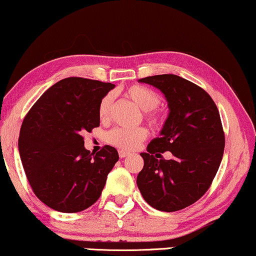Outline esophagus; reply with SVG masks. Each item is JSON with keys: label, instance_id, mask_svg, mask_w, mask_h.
Returning <instances> with one entry per match:
<instances>
[{"label": "esophagus", "instance_id": "obj_1", "mask_svg": "<svg viewBox=\"0 0 256 256\" xmlns=\"http://www.w3.org/2000/svg\"><path fill=\"white\" fill-rule=\"evenodd\" d=\"M128 156H130V152H124V150H119V158H128Z\"/></svg>", "mask_w": 256, "mask_h": 256}]
</instances>
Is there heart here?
Listing matches in <instances>:
<instances>
[{"mask_svg": "<svg viewBox=\"0 0 256 256\" xmlns=\"http://www.w3.org/2000/svg\"><path fill=\"white\" fill-rule=\"evenodd\" d=\"M124 95L134 104L143 110L144 119L152 126H161L163 124V113L160 110L158 104L161 101L160 95L146 86L134 84L125 89ZM113 95L106 94L98 104V118L101 122H107L110 116ZM148 137V131L144 128H116L110 130L106 136V140L110 146L122 150H134Z\"/></svg>", "mask_w": 256, "mask_h": 256, "instance_id": "1", "label": "heart"}]
</instances>
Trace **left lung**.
I'll return each instance as SVG.
<instances>
[{"label": "left lung", "mask_w": 256, "mask_h": 256, "mask_svg": "<svg viewBox=\"0 0 256 256\" xmlns=\"http://www.w3.org/2000/svg\"><path fill=\"white\" fill-rule=\"evenodd\" d=\"M138 81L164 94L169 116L160 137L140 154L144 167L137 186L156 210H182L208 192L220 168L226 146L220 112L204 89L180 76L164 74ZM164 151L174 158L163 159Z\"/></svg>", "instance_id": "left-lung-1"}]
</instances>
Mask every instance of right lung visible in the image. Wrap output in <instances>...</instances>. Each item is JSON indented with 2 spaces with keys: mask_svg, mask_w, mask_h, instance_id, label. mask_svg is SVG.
Instances as JSON below:
<instances>
[{
  "mask_svg": "<svg viewBox=\"0 0 256 256\" xmlns=\"http://www.w3.org/2000/svg\"><path fill=\"white\" fill-rule=\"evenodd\" d=\"M113 88L96 80H60L24 116L21 162L34 194L48 208L72 214L100 198L119 155L110 146L96 154L88 152L83 134L100 126L98 104Z\"/></svg>",
  "mask_w": 256,
  "mask_h": 256,
  "instance_id": "right-lung-1",
  "label": "right lung"
}]
</instances>
